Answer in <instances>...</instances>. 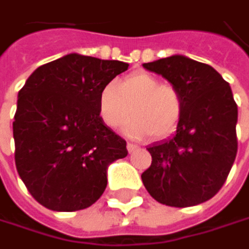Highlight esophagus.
<instances>
[{"label": "esophagus", "instance_id": "34e87169", "mask_svg": "<svg viewBox=\"0 0 249 249\" xmlns=\"http://www.w3.org/2000/svg\"><path fill=\"white\" fill-rule=\"evenodd\" d=\"M137 148H138V145H135V144H132V142H128V144H126V150H128V153H134Z\"/></svg>", "mask_w": 249, "mask_h": 249}]
</instances>
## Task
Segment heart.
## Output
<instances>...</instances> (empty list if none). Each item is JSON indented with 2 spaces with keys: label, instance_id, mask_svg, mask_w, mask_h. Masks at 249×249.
Listing matches in <instances>:
<instances>
[{
  "label": "heart",
  "instance_id": "heart-1",
  "mask_svg": "<svg viewBox=\"0 0 249 249\" xmlns=\"http://www.w3.org/2000/svg\"><path fill=\"white\" fill-rule=\"evenodd\" d=\"M102 123L118 128L134 115L124 131L134 138L151 134L161 140L172 135L183 115V96L173 83L160 82L157 76L135 72L120 82L105 85L98 98Z\"/></svg>",
  "mask_w": 249,
  "mask_h": 249
}]
</instances>
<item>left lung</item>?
Here are the masks:
<instances>
[{
  "mask_svg": "<svg viewBox=\"0 0 249 249\" xmlns=\"http://www.w3.org/2000/svg\"><path fill=\"white\" fill-rule=\"evenodd\" d=\"M142 66L183 96L176 134L147 148L153 161L141 174L142 183L163 205L203 203L221 190L236 157L238 107L231 86L212 66L178 54Z\"/></svg>",
  "mask_w": 249,
  "mask_h": 249,
  "instance_id": "1",
  "label": "left lung"
}]
</instances>
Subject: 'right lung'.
Segmentation results:
<instances>
[{"label": "right lung", "instance_id": "1", "mask_svg": "<svg viewBox=\"0 0 249 249\" xmlns=\"http://www.w3.org/2000/svg\"><path fill=\"white\" fill-rule=\"evenodd\" d=\"M128 69L120 60L66 54L37 68L18 92L13 123L16 167L44 208L75 212L107 187L108 166L126 141L102 123L101 89Z\"/></svg>", "mask_w": 249, "mask_h": 249}]
</instances>
